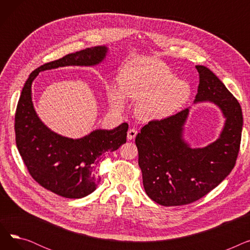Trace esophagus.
Instances as JSON below:
<instances>
[{"mask_svg": "<svg viewBox=\"0 0 250 250\" xmlns=\"http://www.w3.org/2000/svg\"><path fill=\"white\" fill-rule=\"evenodd\" d=\"M138 135V130L136 128H129L127 132V140H134Z\"/></svg>", "mask_w": 250, "mask_h": 250, "instance_id": "esophagus-1", "label": "esophagus"}]
</instances>
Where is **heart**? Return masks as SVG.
I'll list each match as a JSON object with an SVG mask.
<instances>
[{
    "label": "heart",
    "instance_id": "b5f03b06",
    "mask_svg": "<svg viewBox=\"0 0 250 250\" xmlns=\"http://www.w3.org/2000/svg\"><path fill=\"white\" fill-rule=\"evenodd\" d=\"M121 86L107 90L110 104L123 108L125 96L139 101L137 114L143 120H160L173 114L189 99L190 85L175 79L165 65L152 59L130 61L120 74Z\"/></svg>",
    "mask_w": 250,
    "mask_h": 250
}]
</instances>
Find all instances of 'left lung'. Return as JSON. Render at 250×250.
Returning <instances> with one entry per match:
<instances>
[{"label":"left lung","mask_w":250,"mask_h":250,"mask_svg":"<svg viewBox=\"0 0 250 250\" xmlns=\"http://www.w3.org/2000/svg\"><path fill=\"white\" fill-rule=\"evenodd\" d=\"M194 103L211 101L226 118L220 138L205 148L191 149L182 138L189 112L183 109L160 121H151L136 137L143 185L149 198L165 207L200 200L232 171L239 153L243 125L239 102L220 79L204 65Z\"/></svg>","instance_id":"1"}]
</instances>
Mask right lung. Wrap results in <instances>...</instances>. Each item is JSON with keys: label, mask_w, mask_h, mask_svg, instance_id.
Wrapping results in <instances>:
<instances>
[{"label": "right lung", "mask_w": 250, "mask_h": 250, "mask_svg": "<svg viewBox=\"0 0 250 250\" xmlns=\"http://www.w3.org/2000/svg\"><path fill=\"white\" fill-rule=\"evenodd\" d=\"M106 46L85 48L34 70L26 81L15 113L16 145L32 178L42 188L67 199H81L93 192L100 177L96 168L106 152L126 142L128 125L96 129L81 139H69L51 130L37 116L31 85L39 72L65 65H94L106 56Z\"/></svg>", "instance_id": "right-lung-1"}]
</instances>
